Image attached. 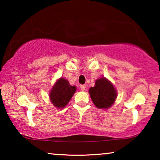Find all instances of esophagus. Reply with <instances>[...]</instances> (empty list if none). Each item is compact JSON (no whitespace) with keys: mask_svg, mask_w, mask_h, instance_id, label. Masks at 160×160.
Wrapping results in <instances>:
<instances>
[{"mask_svg":"<svg viewBox=\"0 0 160 160\" xmlns=\"http://www.w3.org/2000/svg\"><path fill=\"white\" fill-rule=\"evenodd\" d=\"M80 89H81V90H82V91H84L85 89H86V85H85V84L81 85Z\"/></svg>","mask_w":160,"mask_h":160,"instance_id":"1","label":"esophagus"}]
</instances>
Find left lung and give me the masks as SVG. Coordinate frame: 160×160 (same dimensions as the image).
Masks as SVG:
<instances>
[{"mask_svg":"<svg viewBox=\"0 0 160 160\" xmlns=\"http://www.w3.org/2000/svg\"><path fill=\"white\" fill-rule=\"evenodd\" d=\"M89 93L95 106L100 109H108L117 98V89L112 83L105 77L98 78L95 87L89 88Z\"/></svg>","mask_w":160,"mask_h":160,"instance_id":"1","label":"left lung"}]
</instances>
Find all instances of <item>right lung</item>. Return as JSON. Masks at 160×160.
Here are the masks:
<instances>
[{
	"label": "right lung",
	"instance_id": "add662e5",
	"mask_svg": "<svg viewBox=\"0 0 160 160\" xmlns=\"http://www.w3.org/2000/svg\"><path fill=\"white\" fill-rule=\"evenodd\" d=\"M76 91V86H71L68 81L61 77L56 81L49 92L50 101L57 108L62 109L67 106Z\"/></svg>",
	"mask_w": 160,
	"mask_h": 160
}]
</instances>
